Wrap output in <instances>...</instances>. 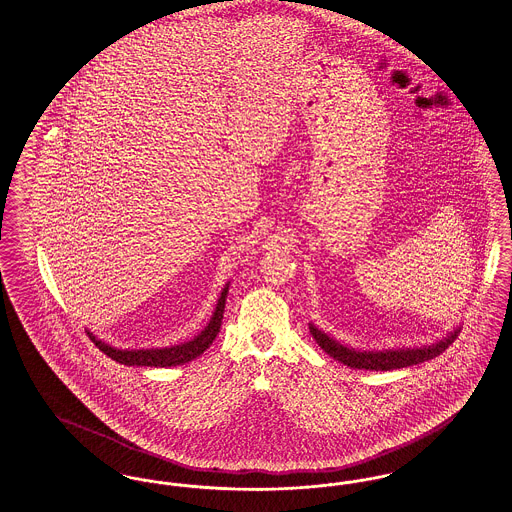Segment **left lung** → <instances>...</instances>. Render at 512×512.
<instances>
[{"mask_svg":"<svg viewBox=\"0 0 512 512\" xmlns=\"http://www.w3.org/2000/svg\"><path fill=\"white\" fill-rule=\"evenodd\" d=\"M308 329L316 343L324 352H328L331 358L339 360L348 368L375 369V371H390V369L408 368L421 362L432 360L440 356L446 348L455 341L459 329H453L442 341L429 345V347L413 348H389V350H354V348L341 345L328 333L316 328L314 324H308Z\"/></svg>","mask_w":512,"mask_h":512,"instance_id":"obj_1","label":"left lung"}]
</instances>
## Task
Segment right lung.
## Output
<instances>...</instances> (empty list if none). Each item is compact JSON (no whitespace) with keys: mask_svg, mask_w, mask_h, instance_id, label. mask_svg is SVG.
<instances>
[{"mask_svg":"<svg viewBox=\"0 0 512 512\" xmlns=\"http://www.w3.org/2000/svg\"><path fill=\"white\" fill-rule=\"evenodd\" d=\"M228 286L226 284L225 289L221 291V297L217 301V307L215 312L209 320V324L205 326L202 333H198L194 339L181 343V345H175V347L165 348H139V350H129V348H116L110 347L103 343L101 339H97L93 333L87 331L89 339L99 347V350H103L104 354L116 362H120L123 366H148V368H171V366H181L186 364L194 358H198L200 354H204V350L209 348V345L215 341L221 324H223V312H225L226 293H228Z\"/></svg>","mask_w":512,"mask_h":512,"instance_id":"1","label":"right lung"}]
</instances>
